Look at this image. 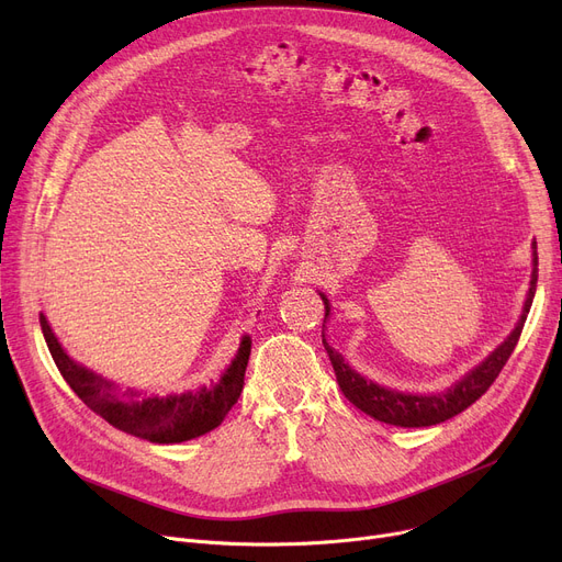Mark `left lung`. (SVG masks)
<instances>
[{"mask_svg":"<svg viewBox=\"0 0 562 562\" xmlns=\"http://www.w3.org/2000/svg\"><path fill=\"white\" fill-rule=\"evenodd\" d=\"M536 286H538V252L533 259V278H530V289H528V296H526V305H524V314L517 323V328L513 330V335L501 344L492 356L479 364L474 371L467 373L458 385H453L447 394H435V396H417V394H401L394 390H385L375 385V382L362 378L360 373L352 371L344 358L339 356L337 350H333L326 339H323V346H326L335 375L339 387L344 392V396L360 407L362 412H367L369 417L378 419V422H385L392 426H403V428H422V426H435L447 422L456 415H460L462 409H467L471 403H476L490 387L492 382L496 380V375L501 373V369L506 367L508 358L513 356V350L519 341V335L524 330V321L526 314L530 310V303H533L536 296ZM323 305H326V318L330 314V305L328 299L323 296ZM323 318V323H326Z\"/></svg>","mask_w":562,"mask_h":562,"instance_id":"obj_1","label":"left lung"}]
</instances>
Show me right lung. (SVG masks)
I'll use <instances>...</instances> for the list:
<instances>
[{
	"mask_svg": "<svg viewBox=\"0 0 562 562\" xmlns=\"http://www.w3.org/2000/svg\"><path fill=\"white\" fill-rule=\"evenodd\" d=\"M41 328L52 360L70 390L113 428L155 441V445H177V441H187L218 428L244 392L246 367L250 360V337L241 339L239 352H236L218 385L187 392L182 396L143 398L138 392H123L102 375L75 364L64 352L61 344L56 341L43 312Z\"/></svg>",
	"mask_w": 562,
	"mask_h": 562,
	"instance_id": "1",
	"label": "right lung"
}]
</instances>
